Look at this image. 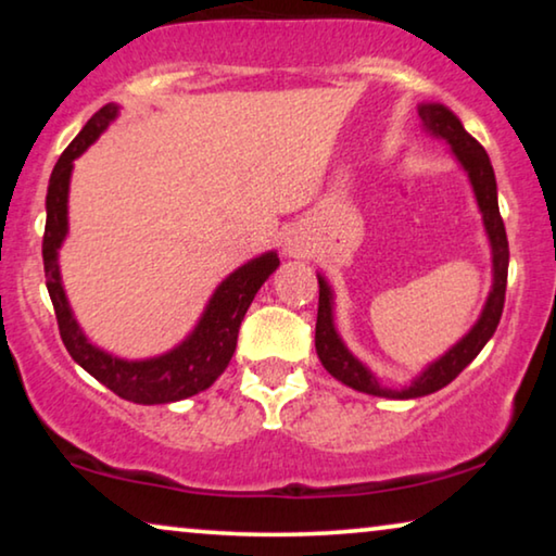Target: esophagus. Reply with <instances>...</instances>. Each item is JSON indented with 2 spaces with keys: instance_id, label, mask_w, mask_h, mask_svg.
Returning <instances> with one entry per match:
<instances>
[{
  "instance_id": "34e87169",
  "label": "esophagus",
  "mask_w": 556,
  "mask_h": 556,
  "mask_svg": "<svg viewBox=\"0 0 556 556\" xmlns=\"http://www.w3.org/2000/svg\"><path fill=\"white\" fill-rule=\"evenodd\" d=\"M283 253L291 255V257L308 253V242H306V238H303L301 232H288V235H286V242H283Z\"/></svg>"
}]
</instances>
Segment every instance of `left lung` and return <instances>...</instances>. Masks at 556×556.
<instances>
[{
	"instance_id": "obj_1",
	"label": "left lung",
	"mask_w": 556,
	"mask_h": 556,
	"mask_svg": "<svg viewBox=\"0 0 556 556\" xmlns=\"http://www.w3.org/2000/svg\"><path fill=\"white\" fill-rule=\"evenodd\" d=\"M420 121L432 136L445 139L451 143L455 159H458L463 169L468 172L470 185H473V194L478 207L483 215V227L489 232L491 242V255H493V286L485 301L483 314L478 318L473 329L463 337L458 344L447 349V352L430 364L413 384L405 390H387L377 382V377L356 359V356L344 346V341L337 333L333 326V293L324 276H318V316H316V354L331 377H337L341 384L352 387V390L377 394V397H390V400H415L425 397L443 390L445 384H451L470 362L476 359L478 352L489 344V339L496 331L504 314V299H506V278H508V240H506V227L498 212V197H496V177H493L491 159L485 154V149L470 136L453 111H447L440 103H422Z\"/></svg>"
}]
</instances>
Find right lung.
Masks as SVG:
<instances>
[{
  "label": "right lung",
  "mask_w": 556,
  "mask_h": 556,
  "mask_svg": "<svg viewBox=\"0 0 556 556\" xmlns=\"http://www.w3.org/2000/svg\"><path fill=\"white\" fill-rule=\"evenodd\" d=\"M118 116V105L109 103L96 113L93 118L83 126V131L75 136L71 147L60 154L55 169L50 174L48 187V223L42 235V263H45V283L55 308L60 339L67 349V354L96 377L98 382L116 392L118 397L136 405H164V402L187 400L192 394L207 390L215 379L223 375L230 364L235 346H238V331L242 318H245L250 303L261 286L270 278V273L278 268V255L263 253L253 261L230 273L204 308L200 324L194 331L174 346L172 352L154 359L126 362L118 359L103 349H98L86 339L75 321L71 303L65 299L63 280H60L58 250L63 245L67 235V189H71L73 162L101 136L113 118Z\"/></svg>",
  "instance_id": "1"
}]
</instances>
